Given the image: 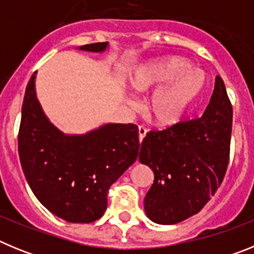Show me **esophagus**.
I'll return each instance as SVG.
<instances>
[{"label": "esophagus", "instance_id": "esophagus-1", "mask_svg": "<svg viewBox=\"0 0 254 254\" xmlns=\"http://www.w3.org/2000/svg\"><path fill=\"white\" fill-rule=\"evenodd\" d=\"M146 133H147L146 127H143V126H138V140H140V142H142V140L145 138Z\"/></svg>", "mask_w": 254, "mask_h": 254}]
</instances>
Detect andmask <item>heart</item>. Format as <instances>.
Here are the masks:
<instances>
[{
	"label": "heart",
	"mask_w": 254,
	"mask_h": 254,
	"mask_svg": "<svg viewBox=\"0 0 254 254\" xmlns=\"http://www.w3.org/2000/svg\"><path fill=\"white\" fill-rule=\"evenodd\" d=\"M129 85L137 93L156 91L150 96L147 112L160 126L178 123L205 89L206 75L182 57H163L134 69Z\"/></svg>",
	"instance_id": "b5f03b06"
}]
</instances>
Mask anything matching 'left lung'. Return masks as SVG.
Instances as JSON below:
<instances>
[{
  "label": "left lung",
  "instance_id": "obj_1",
  "mask_svg": "<svg viewBox=\"0 0 254 254\" xmlns=\"http://www.w3.org/2000/svg\"><path fill=\"white\" fill-rule=\"evenodd\" d=\"M232 125V103L216 76L202 116L146 134L138 159L154 172V183L143 199L151 221L181 223L210 201L228 169Z\"/></svg>",
  "mask_w": 254,
  "mask_h": 254
}]
</instances>
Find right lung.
I'll return each instance as SVG.
<instances>
[{"label": "right lung", "mask_w": 254, "mask_h": 254, "mask_svg": "<svg viewBox=\"0 0 254 254\" xmlns=\"http://www.w3.org/2000/svg\"><path fill=\"white\" fill-rule=\"evenodd\" d=\"M108 43L80 47L103 52ZM33 73L21 108L19 156L33 193L68 223H93L107 210L108 190L137 159L136 125L108 123L85 134H64L52 125L35 94Z\"/></svg>", "instance_id": "obj_1"}]
</instances>
